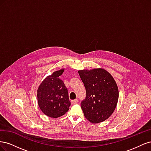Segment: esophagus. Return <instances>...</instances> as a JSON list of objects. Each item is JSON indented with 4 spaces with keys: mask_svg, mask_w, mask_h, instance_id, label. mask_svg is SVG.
<instances>
[{
    "mask_svg": "<svg viewBox=\"0 0 151 151\" xmlns=\"http://www.w3.org/2000/svg\"><path fill=\"white\" fill-rule=\"evenodd\" d=\"M78 102H79L78 99L72 100V104H77V103H78Z\"/></svg>",
    "mask_w": 151,
    "mask_h": 151,
    "instance_id": "esophagus-1",
    "label": "esophagus"
}]
</instances>
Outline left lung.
<instances>
[{
    "label": "left lung",
    "mask_w": 151,
    "mask_h": 151,
    "mask_svg": "<svg viewBox=\"0 0 151 151\" xmlns=\"http://www.w3.org/2000/svg\"><path fill=\"white\" fill-rule=\"evenodd\" d=\"M86 90L81 103L84 116L93 123L107 120L115 111L119 96L113 76L102 68L78 71Z\"/></svg>",
    "instance_id": "1"
}]
</instances>
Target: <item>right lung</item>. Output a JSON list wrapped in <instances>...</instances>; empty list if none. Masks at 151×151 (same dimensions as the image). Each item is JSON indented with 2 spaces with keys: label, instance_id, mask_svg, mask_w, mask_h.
I'll return each instance as SVG.
<instances>
[{
  "label": "right lung",
  "instance_id": "right-lung-1",
  "mask_svg": "<svg viewBox=\"0 0 151 151\" xmlns=\"http://www.w3.org/2000/svg\"><path fill=\"white\" fill-rule=\"evenodd\" d=\"M64 68L54 72L47 76L38 87V106L42 112L51 118H58L65 114L70 106L68 90L59 78Z\"/></svg>",
  "mask_w": 151,
  "mask_h": 151
}]
</instances>
